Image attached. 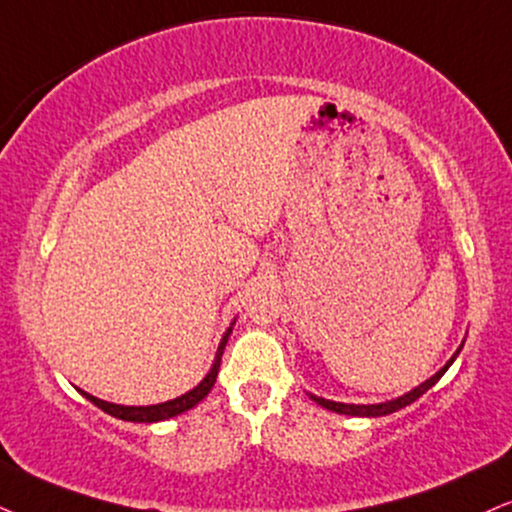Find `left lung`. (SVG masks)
Wrapping results in <instances>:
<instances>
[{
    "label": "left lung",
    "mask_w": 512,
    "mask_h": 512,
    "mask_svg": "<svg viewBox=\"0 0 512 512\" xmlns=\"http://www.w3.org/2000/svg\"><path fill=\"white\" fill-rule=\"evenodd\" d=\"M463 344H460L458 349H456V353H453L449 361H446L444 368H441L439 372H434L430 380H425L422 384H418V387H415V389H410L403 396H396V399H391V401H382V403H342V401L323 399V396H315V394H308V396H311V399L318 403V406H323L327 410H334V413H339V415H353V418H382V415L396 413V410L410 406V403L418 401L420 396L425 394V391H430L434 384H437L441 377H444V372L451 368L453 361H456L460 349H463Z\"/></svg>",
    "instance_id": "left-lung-1"
}]
</instances>
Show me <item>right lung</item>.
Listing matches in <instances>:
<instances>
[{"label":"right lung","instance_id":"add662e5","mask_svg":"<svg viewBox=\"0 0 512 512\" xmlns=\"http://www.w3.org/2000/svg\"><path fill=\"white\" fill-rule=\"evenodd\" d=\"M232 325H235V320H232L230 327H227L225 334H223V339H220L216 358H213L211 370L206 372L204 380H201L194 389H189L187 394L178 396V399L154 403V406H121V403H111V401L97 399V396L87 394V391H82V389H78V391L82 396H85L87 401H92L94 406L102 408L104 413H109V415H113V418L125 420V422H161V420L175 418V415H182L185 410H192L194 406H197V403L204 401L208 396V391L213 389V384H216V377H218V370H220V358H223V351H225L227 337H230V332H232Z\"/></svg>","mask_w":512,"mask_h":512}]
</instances>
